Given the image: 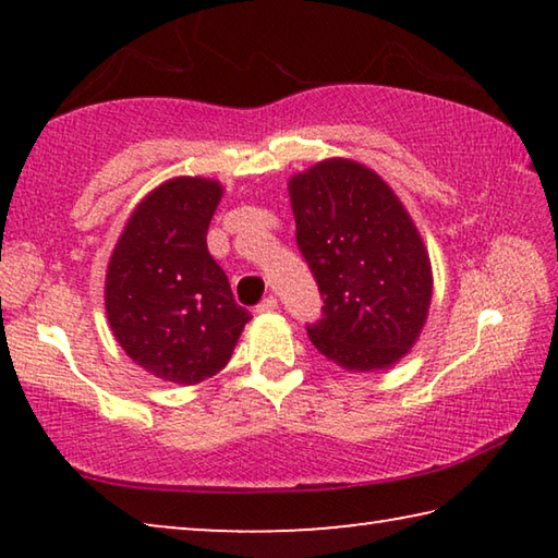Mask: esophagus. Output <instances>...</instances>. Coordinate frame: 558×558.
I'll return each mask as SVG.
<instances>
[{
    "label": "esophagus",
    "mask_w": 558,
    "mask_h": 558,
    "mask_svg": "<svg viewBox=\"0 0 558 558\" xmlns=\"http://www.w3.org/2000/svg\"><path fill=\"white\" fill-rule=\"evenodd\" d=\"M276 310H278V298L276 295L263 298L256 305V313H276Z\"/></svg>",
    "instance_id": "34e87169"
}]
</instances>
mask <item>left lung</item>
Instances as JSON below:
<instances>
[{
	"label": "left lung",
	"mask_w": 558,
	"mask_h": 558,
	"mask_svg": "<svg viewBox=\"0 0 558 558\" xmlns=\"http://www.w3.org/2000/svg\"><path fill=\"white\" fill-rule=\"evenodd\" d=\"M295 239L325 300L307 325L319 354L347 372L386 369L428 317L430 260L384 179L352 159H325L290 179Z\"/></svg>",
	"instance_id": "8db88e82"
}]
</instances>
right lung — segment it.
<instances>
[{
  "label": "right lung",
  "instance_id": "right-lung-1",
  "mask_svg": "<svg viewBox=\"0 0 558 558\" xmlns=\"http://www.w3.org/2000/svg\"><path fill=\"white\" fill-rule=\"evenodd\" d=\"M221 184L177 177L145 196L112 251L106 310L132 362L157 379L199 384L229 364L251 313L206 248Z\"/></svg>",
  "mask_w": 558,
  "mask_h": 558
}]
</instances>
